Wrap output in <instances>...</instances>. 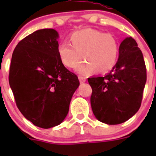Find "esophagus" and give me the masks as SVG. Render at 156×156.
Returning a JSON list of instances; mask_svg holds the SVG:
<instances>
[{"label":"esophagus","mask_w":156,"mask_h":156,"mask_svg":"<svg viewBox=\"0 0 156 156\" xmlns=\"http://www.w3.org/2000/svg\"><path fill=\"white\" fill-rule=\"evenodd\" d=\"M79 80L80 83H84L86 81V78L84 76H79Z\"/></svg>","instance_id":"obj_1"}]
</instances>
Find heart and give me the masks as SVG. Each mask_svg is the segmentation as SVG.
<instances>
[{"label": "heart", "mask_w": 156, "mask_h": 156, "mask_svg": "<svg viewBox=\"0 0 156 156\" xmlns=\"http://www.w3.org/2000/svg\"><path fill=\"white\" fill-rule=\"evenodd\" d=\"M70 42L71 44L67 42L59 44L58 55L62 63L70 69H76L83 58L85 59L86 62L77 69L80 73L89 74L94 69L99 73H104L116 63L119 44L112 34L85 29L72 34Z\"/></svg>", "instance_id": "b5f03b06"}]
</instances>
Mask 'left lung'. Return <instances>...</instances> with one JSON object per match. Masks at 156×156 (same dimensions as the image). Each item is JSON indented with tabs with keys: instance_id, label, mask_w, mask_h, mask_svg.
Here are the masks:
<instances>
[{
	"instance_id": "8db88e82",
	"label": "left lung",
	"mask_w": 156,
	"mask_h": 156,
	"mask_svg": "<svg viewBox=\"0 0 156 156\" xmlns=\"http://www.w3.org/2000/svg\"><path fill=\"white\" fill-rule=\"evenodd\" d=\"M146 80L142 52L133 38L126 37L119 45V59L109 73L88 78L94 115L109 125L128 120L140 108Z\"/></svg>"
}]
</instances>
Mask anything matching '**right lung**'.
I'll list each match as a JSON object with an SVG mask.
<instances>
[{
  "instance_id": "1",
  "label": "right lung",
  "mask_w": 156,
  "mask_h": 156,
  "mask_svg": "<svg viewBox=\"0 0 156 156\" xmlns=\"http://www.w3.org/2000/svg\"><path fill=\"white\" fill-rule=\"evenodd\" d=\"M58 37L53 29L34 32L16 45L8 80L21 113L41 128L59 125L68 114L78 77L58 55Z\"/></svg>"
}]
</instances>
